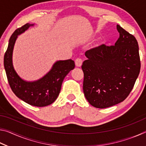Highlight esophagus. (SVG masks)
I'll list each match as a JSON object with an SVG mask.
<instances>
[{"label":"esophagus","mask_w":146,"mask_h":146,"mask_svg":"<svg viewBox=\"0 0 146 146\" xmlns=\"http://www.w3.org/2000/svg\"><path fill=\"white\" fill-rule=\"evenodd\" d=\"M82 60L80 58H77L75 60V65L77 67H80L82 64Z\"/></svg>","instance_id":"1"}]
</instances>
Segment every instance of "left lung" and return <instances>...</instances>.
<instances>
[{
  "label": "left lung",
  "mask_w": 146,
  "mask_h": 146,
  "mask_svg": "<svg viewBox=\"0 0 146 146\" xmlns=\"http://www.w3.org/2000/svg\"><path fill=\"white\" fill-rule=\"evenodd\" d=\"M120 36L114 46L102 44L86 51L83 62V91L94 107L106 108L124 100L140 73L137 39L119 25Z\"/></svg>",
  "instance_id": "left-lung-1"
}]
</instances>
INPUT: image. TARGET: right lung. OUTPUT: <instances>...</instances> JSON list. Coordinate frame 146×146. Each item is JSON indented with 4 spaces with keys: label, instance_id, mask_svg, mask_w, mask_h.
<instances>
[{
    "label": "right lung",
    "instance_id": "obj_1",
    "mask_svg": "<svg viewBox=\"0 0 146 146\" xmlns=\"http://www.w3.org/2000/svg\"><path fill=\"white\" fill-rule=\"evenodd\" d=\"M33 25L27 23L17 29L12 34L4 56V66L8 83L15 95L29 105L44 107L55 102L60 93L64 78L75 68V64L71 59L59 60L54 64L52 69L40 80L26 82L20 78L12 64L14 44L19 35Z\"/></svg>",
    "mask_w": 146,
    "mask_h": 146
}]
</instances>
